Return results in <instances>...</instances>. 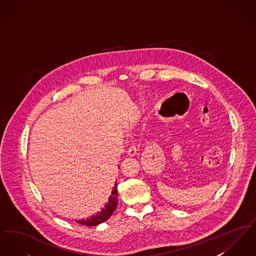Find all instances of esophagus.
I'll return each instance as SVG.
<instances>
[{"mask_svg": "<svg viewBox=\"0 0 256 256\" xmlns=\"http://www.w3.org/2000/svg\"><path fill=\"white\" fill-rule=\"evenodd\" d=\"M128 154L130 156H134L137 154V146H135V145L130 146V148H128Z\"/></svg>", "mask_w": 256, "mask_h": 256, "instance_id": "1", "label": "esophagus"}]
</instances>
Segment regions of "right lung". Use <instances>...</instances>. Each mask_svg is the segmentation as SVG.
<instances>
[{
	"label": "right lung",
	"mask_w": 256,
	"mask_h": 256,
	"mask_svg": "<svg viewBox=\"0 0 256 256\" xmlns=\"http://www.w3.org/2000/svg\"><path fill=\"white\" fill-rule=\"evenodd\" d=\"M117 202H118V192H117V182H115V185L112 189V192L110 194V198L106 206L102 207L100 211H98L96 214L92 215L91 217L87 218L86 220H76L78 224L87 226H98L106 220L110 219V216L114 212V210L117 207Z\"/></svg>",
	"instance_id": "obj_1"
}]
</instances>
